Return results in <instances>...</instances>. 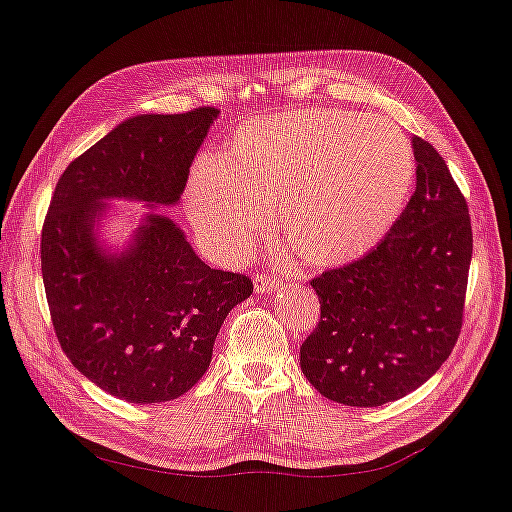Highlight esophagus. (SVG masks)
Here are the masks:
<instances>
[{"mask_svg": "<svg viewBox=\"0 0 512 512\" xmlns=\"http://www.w3.org/2000/svg\"><path fill=\"white\" fill-rule=\"evenodd\" d=\"M279 288V282L275 277L270 275H257L255 277V293L257 295H266V293H273V290Z\"/></svg>", "mask_w": 512, "mask_h": 512, "instance_id": "obj_1", "label": "esophagus"}]
</instances>
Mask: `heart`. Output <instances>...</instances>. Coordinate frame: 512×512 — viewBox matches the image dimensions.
Here are the masks:
<instances>
[{"mask_svg": "<svg viewBox=\"0 0 512 512\" xmlns=\"http://www.w3.org/2000/svg\"><path fill=\"white\" fill-rule=\"evenodd\" d=\"M415 159L384 119L288 110L230 137L193 170L188 210L213 257L235 262L273 224L306 262L339 266L373 250L404 213Z\"/></svg>", "mask_w": 512, "mask_h": 512, "instance_id": "1", "label": "heart"}]
</instances>
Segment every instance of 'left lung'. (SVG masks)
Segmentation results:
<instances>
[{"label":"left lung","instance_id":"obj_1","mask_svg":"<svg viewBox=\"0 0 512 512\" xmlns=\"http://www.w3.org/2000/svg\"><path fill=\"white\" fill-rule=\"evenodd\" d=\"M415 193L370 253L315 277L322 315L299 348L304 375L337 404L373 408L433 377L462 330L473 257L468 204L437 150L413 137Z\"/></svg>","mask_w":512,"mask_h":512}]
</instances>
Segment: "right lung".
<instances>
[{"label":"right lung","instance_id":"1","mask_svg":"<svg viewBox=\"0 0 512 512\" xmlns=\"http://www.w3.org/2000/svg\"><path fill=\"white\" fill-rule=\"evenodd\" d=\"M217 108L137 115L70 162L42 228V275L55 335L79 373L130 404L188 393L213 357L226 315L253 293L246 275L195 255L173 219ZM110 198L151 210L117 254L96 228Z\"/></svg>","mask_w":512,"mask_h":512}]
</instances>
